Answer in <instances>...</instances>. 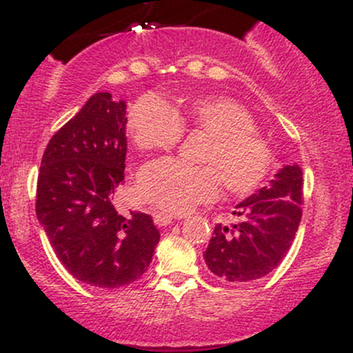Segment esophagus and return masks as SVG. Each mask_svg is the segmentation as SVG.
Returning <instances> with one entry per match:
<instances>
[{"instance_id": "1", "label": "esophagus", "mask_w": 353, "mask_h": 353, "mask_svg": "<svg viewBox=\"0 0 353 353\" xmlns=\"http://www.w3.org/2000/svg\"><path fill=\"white\" fill-rule=\"evenodd\" d=\"M152 219H154V224L159 225V228L172 224V221H174L172 216H169V214H164V212H154Z\"/></svg>"}]
</instances>
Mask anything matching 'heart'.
I'll return each instance as SVG.
<instances>
[{
  "label": "heart",
  "mask_w": 353,
  "mask_h": 353,
  "mask_svg": "<svg viewBox=\"0 0 353 353\" xmlns=\"http://www.w3.org/2000/svg\"><path fill=\"white\" fill-rule=\"evenodd\" d=\"M184 128L210 137L201 157L209 165L192 168L171 157L148 163L137 177V190L149 204L184 214L216 199L221 181L229 192L247 194L269 172V148L255 134L252 116L236 101L197 98L176 112L161 96L145 94L129 114L132 143L143 151L174 148Z\"/></svg>",
  "instance_id": "heart-1"
}]
</instances>
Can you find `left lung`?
I'll return each instance as SVG.
<instances>
[{
    "label": "left lung",
    "instance_id": "left-lung-1",
    "mask_svg": "<svg viewBox=\"0 0 353 353\" xmlns=\"http://www.w3.org/2000/svg\"><path fill=\"white\" fill-rule=\"evenodd\" d=\"M302 169L287 164L269 184L239 202L232 228L216 224L204 261L222 281L250 282L282 262L302 219Z\"/></svg>",
    "mask_w": 353,
    "mask_h": 353
}]
</instances>
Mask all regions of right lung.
I'll return each mask as SVG.
<instances>
[{
    "label": "right lung",
    "instance_id": "1",
    "mask_svg": "<svg viewBox=\"0 0 353 353\" xmlns=\"http://www.w3.org/2000/svg\"><path fill=\"white\" fill-rule=\"evenodd\" d=\"M125 109L109 92L92 94L48 143L36 189V216L61 264L101 289L143 277L161 239L151 216L112 204L124 181Z\"/></svg>",
    "mask_w": 353,
    "mask_h": 353
}]
</instances>
